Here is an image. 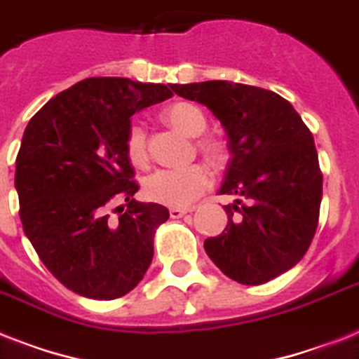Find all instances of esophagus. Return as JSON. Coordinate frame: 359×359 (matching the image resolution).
Masks as SVG:
<instances>
[{
  "mask_svg": "<svg viewBox=\"0 0 359 359\" xmlns=\"http://www.w3.org/2000/svg\"><path fill=\"white\" fill-rule=\"evenodd\" d=\"M189 212V208H171L170 210V215L173 217V219H179V217H182V215H186Z\"/></svg>",
  "mask_w": 359,
  "mask_h": 359,
  "instance_id": "34e87169",
  "label": "esophagus"
}]
</instances>
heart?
Instances as JSON below:
<instances>
[{
  "label": "heart",
  "mask_w": 359,
  "mask_h": 359,
  "mask_svg": "<svg viewBox=\"0 0 359 359\" xmlns=\"http://www.w3.org/2000/svg\"><path fill=\"white\" fill-rule=\"evenodd\" d=\"M164 118L175 129L188 136H199L206 129V116L199 107L191 103L171 104L164 112ZM125 145H127V154L134 164L144 165L147 162L149 158L147 130L142 121L130 123ZM199 147L212 160L221 158L223 154V147L215 140H201ZM212 182L214 177L208 165L191 164L188 168H177V170H156L145 179L144 191L145 197L153 203L173 206V208H186L195 199H199L212 186Z\"/></svg>",
  "instance_id": "obj_1"
}]
</instances>
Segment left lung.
<instances>
[{
	"label": "left lung",
	"mask_w": 359,
	"mask_h": 359,
	"mask_svg": "<svg viewBox=\"0 0 359 359\" xmlns=\"http://www.w3.org/2000/svg\"><path fill=\"white\" fill-rule=\"evenodd\" d=\"M225 127L232 158L219 195L229 223L205 241L206 255L245 285L273 280L302 260L319 225L323 173L313 136L297 110L271 90L206 81L175 84Z\"/></svg>",
	"instance_id": "obj_1"
}]
</instances>
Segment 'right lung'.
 <instances>
[{
  "instance_id": "obj_1",
  "label": "right lung",
  "mask_w": 359,
  "mask_h": 359,
  "mask_svg": "<svg viewBox=\"0 0 359 359\" xmlns=\"http://www.w3.org/2000/svg\"><path fill=\"white\" fill-rule=\"evenodd\" d=\"M175 84L90 77L49 99L23 133L14 186L20 219L38 258L77 295H127L153 262L170 212L138 203L127 154L130 116L173 95ZM118 200V217L109 210Z\"/></svg>"
}]
</instances>
